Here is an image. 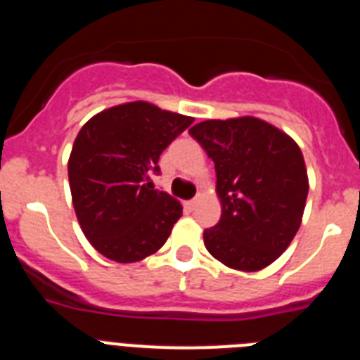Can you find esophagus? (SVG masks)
<instances>
[{
    "label": "esophagus",
    "mask_w": 360,
    "mask_h": 360,
    "mask_svg": "<svg viewBox=\"0 0 360 360\" xmlns=\"http://www.w3.org/2000/svg\"><path fill=\"white\" fill-rule=\"evenodd\" d=\"M184 205H186V209H187V211H195V207H196V205H198V198L187 200V202L184 203Z\"/></svg>",
    "instance_id": "esophagus-1"
}]
</instances>
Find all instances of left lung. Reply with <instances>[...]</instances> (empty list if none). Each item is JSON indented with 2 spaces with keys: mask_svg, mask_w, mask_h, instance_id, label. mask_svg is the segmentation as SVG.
I'll return each mask as SVG.
<instances>
[{
  "mask_svg": "<svg viewBox=\"0 0 360 360\" xmlns=\"http://www.w3.org/2000/svg\"><path fill=\"white\" fill-rule=\"evenodd\" d=\"M212 158L221 218L203 231L212 256L256 272L287 250L308 196L303 153L287 133L254 117L205 120L189 129Z\"/></svg>",
  "mask_w": 360,
  "mask_h": 360,
  "instance_id": "left-lung-1",
  "label": "left lung"
}]
</instances>
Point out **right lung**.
<instances>
[{"label":"right lung","mask_w":360,"mask_h":360,"mask_svg":"<svg viewBox=\"0 0 360 360\" xmlns=\"http://www.w3.org/2000/svg\"><path fill=\"white\" fill-rule=\"evenodd\" d=\"M193 119L149 103L101 111L79 131L68 160L73 209L84 236L119 263L157 252L182 216V205L149 182L158 158Z\"/></svg>","instance_id":"obj_1"}]
</instances>
